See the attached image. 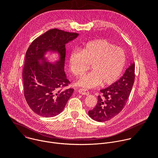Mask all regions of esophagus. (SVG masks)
<instances>
[{"label": "esophagus", "instance_id": "1", "mask_svg": "<svg viewBox=\"0 0 158 158\" xmlns=\"http://www.w3.org/2000/svg\"><path fill=\"white\" fill-rule=\"evenodd\" d=\"M78 92L79 94H82V95H86L88 96L89 94V92L88 90L85 89H79L78 90Z\"/></svg>", "mask_w": 158, "mask_h": 158}]
</instances>
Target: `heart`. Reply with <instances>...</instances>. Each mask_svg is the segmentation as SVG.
Wrapping results in <instances>:
<instances>
[{
  "instance_id": "1",
  "label": "heart",
  "mask_w": 158,
  "mask_h": 158,
  "mask_svg": "<svg viewBox=\"0 0 158 158\" xmlns=\"http://www.w3.org/2000/svg\"><path fill=\"white\" fill-rule=\"evenodd\" d=\"M125 62L124 50L104 39L90 41L80 49V52L73 51L69 56L70 71L76 76H81L91 65L92 72L76 82L77 85L84 89L94 88L101 83H114L121 75Z\"/></svg>"
}]
</instances>
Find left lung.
<instances>
[{
    "mask_svg": "<svg viewBox=\"0 0 158 158\" xmlns=\"http://www.w3.org/2000/svg\"><path fill=\"white\" fill-rule=\"evenodd\" d=\"M134 62L131 64L123 76L107 88L100 90L96 107L88 112L93 119L103 122L118 115L125 106L134 82Z\"/></svg>",
    "mask_w": 158,
    "mask_h": 158,
    "instance_id": "8db88e82",
    "label": "left lung"
}]
</instances>
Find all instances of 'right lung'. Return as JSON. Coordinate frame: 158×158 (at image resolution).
Segmentation results:
<instances>
[{
  "label": "right lung",
  "mask_w": 158,
  "mask_h": 158,
  "mask_svg": "<svg viewBox=\"0 0 158 158\" xmlns=\"http://www.w3.org/2000/svg\"><path fill=\"white\" fill-rule=\"evenodd\" d=\"M78 35L53 29L36 38L29 47L22 71L24 96L37 114L46 118L58 115L72 96L74 89H62L70 84L64 72L65 46ZM48 52L57 53L59 60L54 64L47 61L44 55Z\"/></svg>",
  "instance_id": "obj_1"
}]
</instances>
